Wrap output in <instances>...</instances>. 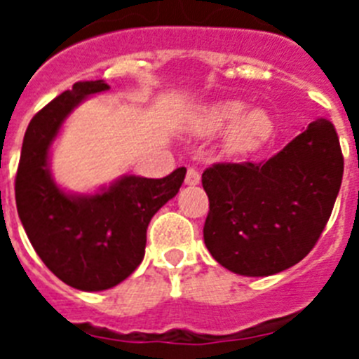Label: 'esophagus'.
Wrapping results in <instances>:
<instances>
[{
    "label": "esophagus",
    "mask_w": 359,
    "mask_h": 359,
    "mask_svg": "<svg viewBox=\"0 0 359 359\" xmlns=\"http://www.w3.org/2000/svg\"><path fill=\"white\" fill-rule=\"evenodd\" d=\"M199 182H201V176H199L198 169H192L190 167L189 170H187V176H185V183L187 185H199Z\"/></svg>",
    "instance_id": "obj_1"
}]
</instances>
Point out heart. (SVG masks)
I'll return each mask as SVG.
<instances>
[{"instance_id":"1","label":"heart","mask_w":359,"mask_h":359,"mask_svg":"<svg viewBox=\"0 0 359 359\" xmlns=\"http://www.w3.org/2000/svg\"><path fill=\"white\" fill-rule=\"evenodd\" d=\"M239 100H223L207 106L196 118V133L210 136L231 123L224 133L223 145L233 156H243L261 147L271 135V118L262 109L244 111Z\"/></svg>"}]
</instances>
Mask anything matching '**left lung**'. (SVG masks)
<instances>
[{
	"instance_id": "1",
	"label": "left lung",
	"mask_w": 359,
	"mask_h": 359,
	"mask_svg": "<svg viewBox=\"0 0 359 359\" xmlns=\"http://www.w3.org/2000/svg\"><path fill=\"white\" fill-rule=\"evenodd\" d=\"M344 176L336 129L318 118L268 161L214 163L203 237L208 252L244 277L291 268L313 250L331 217Z\"/></svg>"
}]
</instances>
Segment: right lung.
I'll list each match as a JSON object with an SVG mask.
<instances>
[{"mask_svg":"<svg viewBox=\"0 0 359 359\" xmlns=\"http://www.w3.org/2000/svg\"><path fill=\"white\" fill-rule=\"evenodd\" d=\"M104 81L73 84L28 123L15 174V205L41 261L65 284L81 291L116 286L144 261L152 215L177 194L187 169L160 180L122 176L91 196L68 194L50 172V147L62 122Z\"/></svg>","mask_w":359,"mask_h":359,"instance_id":"obj_1","label":"right lung"}]
</instances>
